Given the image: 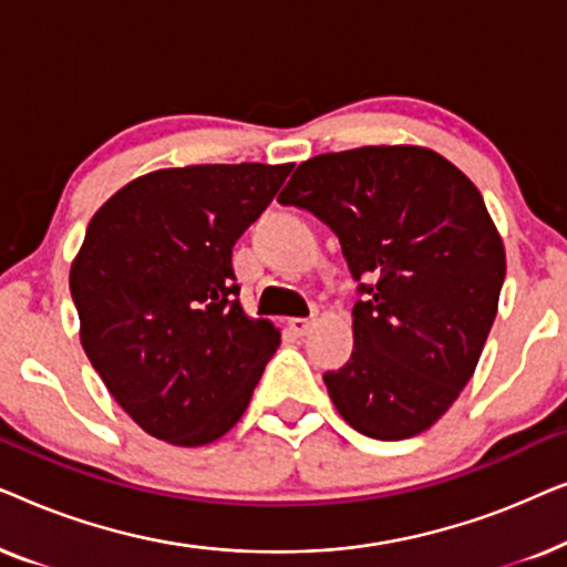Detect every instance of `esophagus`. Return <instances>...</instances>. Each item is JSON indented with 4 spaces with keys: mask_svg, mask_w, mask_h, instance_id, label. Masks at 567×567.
<instances>
[{
    "mask_svg": "<svg viewBox=\"0 0 567 567\" xmlns=\"http://www.w3.org/2000/svg\"><path fill=\"white\" fill-rule=\"evenodd\" d=\"M312 320H305V317H293V320H289V330L293 332L297 338H305L309 330H312Z\"/></svg>",
    "mask_w": 567,
    "mask_h": 567,
    "instance_id": "esophagus-1",
    "label": "esophagus"
}]
</instances>
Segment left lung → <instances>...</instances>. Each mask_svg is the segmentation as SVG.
Instances as JSON below:
<instances>
[{
    "instance_id": "1",
    "label": "left lung",
    "mask_w": 567,
    "mask_h": 567,
    "mask_svg": "<svg viewBox=\"0 0 567 567\" xmlns=\"http://www.w3.org/2000/svg\"><path fill=\"white\" fill-rule=\"evenodd\" d=\"M328 224L363 299L353 353L324 374L363 436L429 431L475 374L506 250L475 183L425 146H361L301 162L278 196Z\"/></svg>"
}]
</instances>
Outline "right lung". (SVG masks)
Returning a JSON list of instances; mask_svg holds the SVG:
<instances>
[{
    "label": "right lung",
    "mask_w": 567,
    "mask_h": 567,
    "mask_svg": "<svg viewBox=\"0 0 567 567\" xmlns=\"http://www.w3.org/2000/svg\"><path fill=\"white\" fill-rule=\"evenodd\" d=\"M293 165H190L146 173L87 224L69 289L84 353L154 439L204 446L250 405L281 343L239 305L231 247Z\"/></svg>",
    "instance_id": "1"
}]
</instances>
